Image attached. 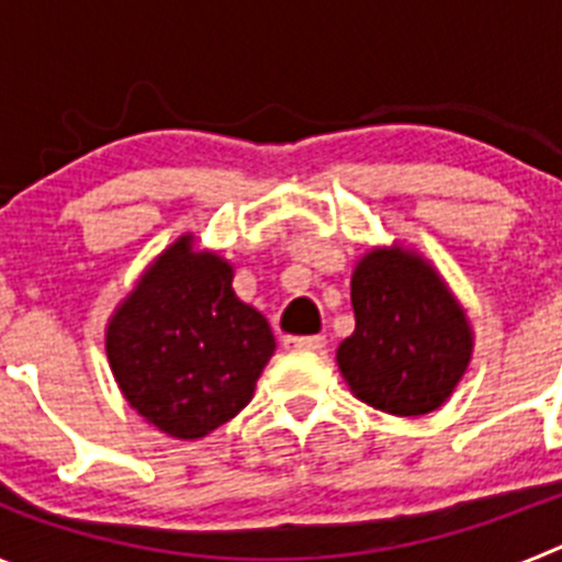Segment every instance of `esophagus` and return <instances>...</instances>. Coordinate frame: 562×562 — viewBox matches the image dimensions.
Wrapping results in <instances>:
<instances>
[{"instance_id": "obj_1", "label": "esophagus", "mask_w": 562, "mask_h": 562, "mask_svg": "<svg viewBox=\"0 0 562 562\" xmlns=\"http://www.w3.org/2000/svg\"><path fill=\"white\" fill-rule=\"evenodd\" d=\"M284 349H295V351H324L326 349V337L324 335H286L284 337Z\"/></svg>"}]
</instances>
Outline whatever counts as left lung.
Listing matches in <instances>:
<instances>
[{"label": "left lung", "instance_id": "8db88e82", "mask_svg": "<svg viewBox=\"0 0 562 562\" xmlns=\"http://www.w3.org/2000/svg\"><path fill=\"white\" fill-rule=\"evenodd\" d=\"M355 331L337 366L366 405L394 416L430 414L453 394L473 337L445 281L419 256L371 250L351 276Z\"/></svg>", "mask_w": 562, "mask_h": 562}]
</instances>
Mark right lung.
Listing matches in <instances>:
<instances>
[{"label":"right lung","mask_w":562,"mask_h":562,"mask_svg":"<svg viewBox=\"0 0 562 562\" xmlns=\"http://www.w3.org/2000/svg\"><path fill=\"white\" fill-rule=\"evenodd\" d=\"M276 351L261 312L233 292V270L191 236L168 247L106 329L123 396L154 428L200 439L231 422Z\"/></svg>","instance_id":"obj_1"}]
</instances>
